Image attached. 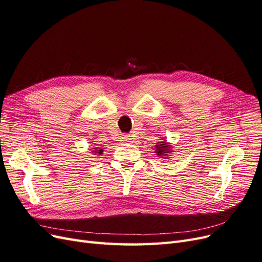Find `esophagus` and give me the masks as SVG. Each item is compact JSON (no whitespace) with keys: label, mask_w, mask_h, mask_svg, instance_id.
I'll return each instance as SVG.
<instances>
[{"label":"esophagus","mask_w":262,"mask_h":262,"mask_svg":"<svg viewBox=\"0 0 262 262\" xmlns=\"http://www.w3.org/2000/svg\"><path fill=\"white\" fill-rule=\"evenodd\" d=\"M123 141H125V142L131 141V137H130V136H124V137H123Z\"/></svg>","instance_id":"obj_1"}]
</instances>
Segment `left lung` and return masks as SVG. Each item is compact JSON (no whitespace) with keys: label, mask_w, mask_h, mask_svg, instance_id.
I'll use <instances>...</instances> for the list:
<instances>
[{"label":"left lung","mask_w":262,"mask_h":262,"mask_svg":"<svg viewBox=\"0 0 262 262\" xmlns=\"http://www.w3.org/2000/svg\"><path fill=\"white\" fill-rule=\"evenodd\" d=\"M170 152H172V149L167 142H158L157 145H155V153L161 156V158L166 157Z\"/></svg>","instance_id":"1"}]
</instances>
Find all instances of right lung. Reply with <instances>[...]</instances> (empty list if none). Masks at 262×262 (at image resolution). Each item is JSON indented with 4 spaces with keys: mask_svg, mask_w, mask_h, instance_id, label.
<instances>
[{
    "mask_svg": "<svg viewBox=\"0 0 262 262\" xmlns=\"http://www.w3.org/2000/svg\"><path fill=\"white\" fill-rule=\"evenodd\" d=\"M92 152L94 153V155H100V154H102V152H104V150H102L101 147H94V149L92 150Z\"/></svg>",
    "mask_w": 262,
    "mask_h": 262,
    "instance_id": "obj_1",
    "label": "right lung"
}]
</instances>
